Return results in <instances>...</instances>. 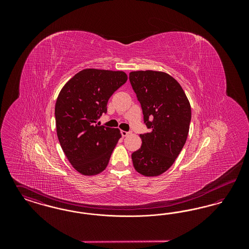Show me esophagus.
Listing matches in <instances>:
<instances>
[{
	"instance_id": "1",
	"label": "esophagus",
	"mask_w": 249,
	"mask_h": 249,
	"mask_svg": "<svg viewBox=\"0 0 249 249\" xmlns=\"http://www.w3.org/2000/svg\"><path fill=\"white\" fill-rule=\"evenodd\" d=\"M130 131H125V130H121V135L122 136H127V135H129L130 134Z\"/></svg>"
}]
</instances>
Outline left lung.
I'll list each match as a JSON object with an SVG mask.
<instances>
[{"mask_svg":"<svg viewBox=\"0 0 249 249\" xmlns=\"http://www.w3.org/2000/svg\"><path fill=\"white\" fill-rule=\"evenodd\" d=\"M129 78L150 129L140 134L142 145L131 154L132 163L142 176L157 177L173 165L187 141L190 102L180 84L163 71H131Z\"/></svg>","mask_w":249,"mask_h":249,"instance_id":"obj_1","label":"left lung"}]
</instances>
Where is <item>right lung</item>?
I'll return each mask as SVG.
<instances>
[{"label":"right lung","instance_id":"1","mask_svg":"<svg viewBox=\"0 0 249 249\" xmlns=\"http://www.w3.org/2000/svg\"><path fill=\"white\" fill-rule=\"evenodd\" d=\"M128 79L124 71L85 69L60 90L55 119L60 146L84 176L103 172L121 137L119 129L96 124L107 113L109 98Z\"/></svg>","mask_w":249,"mask_h":249}]
</instances>
